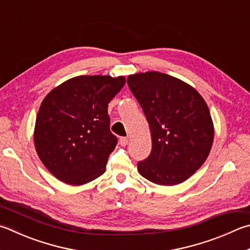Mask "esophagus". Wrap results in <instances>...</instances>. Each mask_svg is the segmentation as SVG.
Masks as SVG:
<instances>
[{
  "label": "esophagus",
  "instance_id": "obj_1",
  "mask_svg": "<svg viewBox=\"0 0 250 250\" xmlns=\"http://www.w3.org/2000/svg\"><path fill=\"white\" fill-rule=\"evenodd\" d=\"M129 143V140H128V138H120V144L122 145V146H125L126 144Z\"/></svg>",
  "mask_w": 250,
  "mask_h": 250
}]
</instances>
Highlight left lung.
Segmentation results:
<instances>
[{"label": "left lung", "mask_w": 250, "mask_h": 250, "mask_svg": "<svg viewBox=\"0 0 250 250\" xmlns=\"http://www.w3.org/2000/svg\"><path fill=\"white\" fill-rule=\"evenodd\" d=\"M126 83L149 125L152 151L138 163L144 178L163 186L188 179L206 162L214 138L204 99L185 82L160 72L130 75Z\"/></svg>", "instance_id": "obj_1"}]
</instances>
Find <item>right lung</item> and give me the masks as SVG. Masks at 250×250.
Returning a JSON list of instances; mask_svg holds the SVG:
<instances>
[{
    "mask_svg": "<svg viewBox=\"0 0 250 250\" xmlns=\"http://www.w3.org/2000/svg\"><path fill=\"white\" fill-rule=\"evenodd\" d=\"M124 76L81 75L52 89L39 108L34 141L43 165L58 179L83 185L103 175L118 139L108 104Z\"/></svg>",
    "mask_w": 250,
    "mask_h": 250,
    "instance_id": "right-lung-1",
    "label": "right lung"
}]
</instances>
